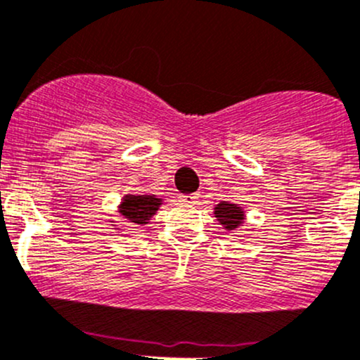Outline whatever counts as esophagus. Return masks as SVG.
I'll use <instances>...</instances> for the list:
<instances>
[{
    "instance_id": "esophagus-1",
    "label": "esophagus",
    "mask_w": 360,
    "mask_h": 360,
    "mask_svg": "<svg viewBox=\"0 0 360 360\" xmlns=\"http://www.w3.org/2000/svg\"><path fill=\"white\" fill-rule=\"evenodd\" d=\"M200 198V193H191V195H181L179 202L184 203V205H193L196 203V200Z\"/></svg>"
}]
</instances>
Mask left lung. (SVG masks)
<instances>
[{"instance_id":"8db88e82","label":"left lung","mask_w":360,"mask_h":360,"mask_svg":"<svg viewBox=\"0 0 360 360\" xmlns=\"http://www.w3.org/2000/svg\"><path fill=\"white\" fill-rule=\"evenodd\" d=\"M215 217L217 221L224 226V229H236L238 226L243 224L245 214L241 210V207L234 205V203H228V202H221L217 207L214 209Z\"/></svg>"}]
</instances>
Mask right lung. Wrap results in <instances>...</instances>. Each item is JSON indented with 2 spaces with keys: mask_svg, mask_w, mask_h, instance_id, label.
I'll return each mask as SVG.
<instances>
[{
  "mask_svg": "<svg viewBox=\"0 0 360 360\" xmlns=\"http://www.w3.org/2000/svg\"><path fill=\"white\" fill-rule=\"evenodd\" d=\"M160 205L162 198L155 195H126L119 212L132 224H148L150 217Z\"/></svg>",
  "mask_w": 360,
  "mask_h": 360,
  "instance_id": "obj_1",
  "label": "right lung"
}]
</instances>
